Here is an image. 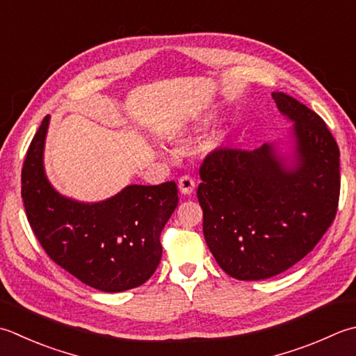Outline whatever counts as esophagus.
<instances>
[{
    "mask_svg": "<svg viewBox=\"0 0 356 356\" xmlns=\"http://www.w3.org/2000/svg\"><path fill=\"white\" fill-rule=\"evenodd\" d=\"M194 186H196V184H194V180L190 176L180 177V180H179V191L182 193L184 196H190V194H193Z\"/></svg>",
    "mask_w": 356,
    "mask_h": 356,
    "instance_id": "34e87169",
    "label": "esophagus"
}]
</instances>
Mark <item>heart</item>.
I'll return each mask as SVG.
<instances>
[{"instance_id": "1", "label": "heart", "mask_w": 356, "mask_h": 356, "mask_svg": "<svg viewBox=\"0 0 356 356\" xmlns=\"http://www.w3.org/2000/svg\"><path fill=\"white\" fill-rule=\"evenodd\" d=\"M210 122H211V117H200L194 123L188 124V127L180 128L177 131V136L179 137H191L194 134H197V132L204 131L208 127V124H210Z\"/></svg>"}]
</instances>
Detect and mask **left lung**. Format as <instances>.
<instances>
[{
  "label": "left lung",
  "instance_id": "1",
  "mask_svg": "<svg viewBox=\"0 0 356 356\" xmlns=\"http://www.w3.org/2000/svg\"><path fill=\"white\" fill-rule=\"evenodd\" d=\"M271 95L293 123L289 148L218 149L199 171L207 245L241 281L268 280L307 256L339 200V149L324 120L285 92Z\"/></svg>",
  "mask_w": 356,
  "mask_h": 356
}]
</instances>
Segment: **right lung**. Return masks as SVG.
Wrapping results in <instances>:
<instances>
[{
    "mask_svg": "<svg viewBox=\"0 0 356 356\" xmlns=\"http://www.w3.org/2000/svg\"><path fill=\"white\" fill-rule=\"evenodd\" d=\"M51 115L33 136L21 171L27 220L49 257L89 287L118 293L145 284L160 257V233L177 207V186L128 185L100 202L63 196L44 171Z\"/></svg>",
    "mask_w": 356,
    "mask_h": 356,
    "instance_id": "add662e5",
    "label": "right lung"
}]
</instances>
